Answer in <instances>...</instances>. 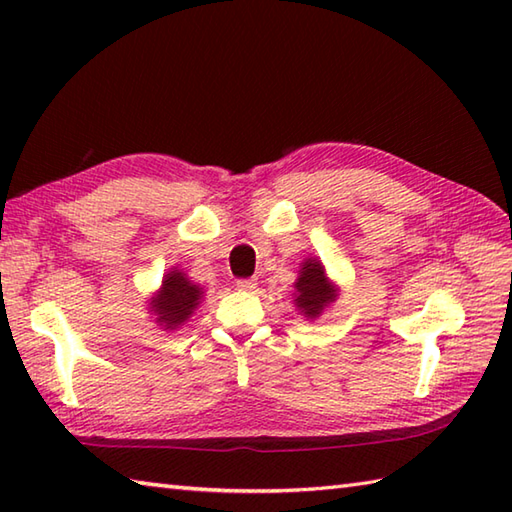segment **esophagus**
Segmentation results:
<instances>
[{"mask_svg":"<svg viewBox=\"0 0 512 512\" xmlns=\"http://www.w3.org/2000/svg\"><path fill=\"white\" fill-rule=\"evenodd\" d=\"M235 286H237V290H244V292H253L257 288L255 279H237Z\"/></svg>","mask_w":512,"mask_h":512,"instance_id":"obj_1","label":"esophagus"}]
</instances>
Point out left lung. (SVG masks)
Instances as JSON below:
<instances>
[{
  "label": "left lung",
  "mask_w": 512,
  "mask_h": 512,
  "mask_svg": "<svg viewBox=\"0 0 512 512\" xmlns=\"http://www.w3.org/2000/svg\"><path fill=\"white\" fill-rule=\"evenodd\" d=\"M295 306L306 314L308 319H317L328 308L332 301H336V288L330 284V279L325 277L323 264L317 257H310L303 262L299 270V279L295 281Z\"/></svg>",
  "instance_id": "1"
}]
</instances>
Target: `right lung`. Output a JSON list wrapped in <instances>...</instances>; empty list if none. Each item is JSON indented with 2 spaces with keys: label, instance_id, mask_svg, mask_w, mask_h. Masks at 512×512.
Instances as JSON below:
<instances>
[{
  "label": "right lung",
  "instance_id": "add662e5",
  "mask_svg": "<svg viewBox=\"0 0 512 512\" xmlns=\"http://www.w3.org/2000/svg\"><path fill=\"white\" fill-rule=\"evenodd\" d=\"M202 297V288L195 286L178 268H173L162 279L158 295L151 297L149 312L156 314V323H160L162 328L176 330L184 325V321H189L193 310L200 306Z\"/></svg>",
  "mask_w": 512,
  "mask_h": 512
}]
</instances>
